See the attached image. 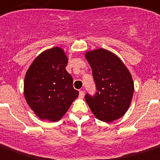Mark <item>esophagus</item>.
I'll use <instances>...</instances> for the list:
<instances>
[{
  "label": "esophagus",
  "mask_w": 160,
  "mask_h": 160,
  "mask_svg": "<svg viewBox=\"0 0 160 160\" xmlns=\"http://www.w3.org/2000/svg\"><path fill=\"white\" fill-rule=\"evenodd\" d=\"M84 93L83 90H80V92H79V97H80V98H84Z\"/></svg>",
  "instance_id": "1"
}]
</instances>
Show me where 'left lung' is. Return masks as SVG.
Returning a JSON list of instances; mask_svg holds the SVG:
<instances>
[{
  "mask_svg": "<svg viewBox=\"0 0 160 160\" xmlns=\"http://www.w3.org/2000/svg\"><path fill=\"white\" fill-rule=\"evenodd\" d=\"M96 93H86L85 101L98 120L111 122L126 113L134 92L132 76L116 55L105 49L87 52Z\"/></svg>",
  "mask_w": 160,
  "mask_h": 160,
  "instance_id": "8db88e82",
  "label": "left lung"
}]
</instances>
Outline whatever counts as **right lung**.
<instances>
[{
	"label": "right lung",
	"mask_w": 160,
	"mask_h": 160,
	"mask_svg": "<svg viewBox=\"0 0 160 160\" xmlns=\"http://www.w3.org/2000/svg\"><path fill=\"white\" fill-rule=\"evenodd\" d=\"M67 65L64 52L57 47L41 53L26 73L24 97L40 119L60 120L79 95Z\"/></svg>",
	"instance_id": "add662e5"
}]
</instances>
